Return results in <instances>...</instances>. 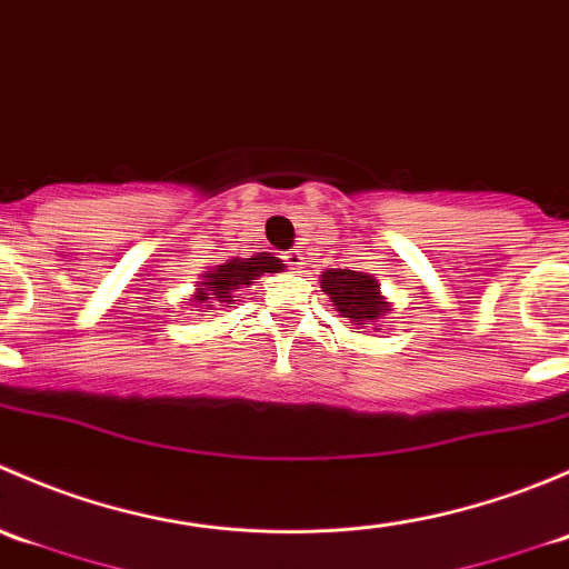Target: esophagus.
I'll return each instance as SVG.
<instances>
[{
    "label": "esophagus",
    "instance_id": "1",
    "mask_svg": "<svg viewBox=\"0 0 569 569\" xmlns=\"http://www.w3.org/2000/svg\"><path fill=\"white\" fill-rule=\"evenodd\" d=\"M283 263L289 269H302V263H306V250H300V248L286 250L283 252Z\"/></svg>",
    "mask_w": 569,
    "mask_h": 569
}]
</instances>
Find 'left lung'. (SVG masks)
Segmentation results:
<instances>
[{"instance_id": "8db88e82", "label": "left lung", "mask_w": 569, "mask_h": 569, "mask_svg": "<svg viewBox=\"0 0 569 569\" xmlns=\"http://www.w3.org/2000/svg\"><path fill=\"white\" fill-rule=\"evenodd\" d=\"M321 291L330 297L341 317L355 321V325L377 321L391 311L382 300L380 283L371 274L355 272V269H327L321 274Z\"/></svg>"}]
</instances>
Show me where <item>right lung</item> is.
I'll return each mask as SVG.
<instances>
[{
    "mask_svg": "<svg viewBox=\"0 0 569 569\" xmlns=\"http://www.w3.org/2000/svg\"><path fill=\"white\" fill-rule=\"evenodd\" d=\"M280 267H283V263H280L272 252H258L256 258H233V261L217 267L214 272L203 274L206 289L198 291V302H209L211 300L209 295H214L217 302H233V300H228L233 289H239V286H244V289H248L258 274L274 272V269H280ZM211 311H214V308H209V313Z\"/></svg>",
    "mask_w": 569,
    "mask_h": 569,
    "instance_id": "add662e5",
    "label": "right lung"
}]
</instances>
